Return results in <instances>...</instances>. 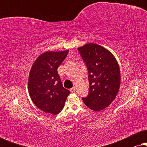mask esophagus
<instances>
[{
    "instance_id": "esophagus-1",
    "label": "esophagus",
    "mask_w": 147,
    "mask_h": 147,
    "mask_svg": "<svg viewBox=\"0 0 147 147\" xmlns=\"http://www.w3.org/2000/svg\"><path fill=\"white\" fill-rule=\"evenodd\" d=\"M75 91H76V88L75 87L72 88H71V89H70V92H75Z\"/></svg>"
}]
</instances>
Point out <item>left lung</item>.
Masks as SVG:
<instances>
[{"instance_id": "left-lung-1", "label": "left lung", "mask_w": 147, "mask_h": 147, "mask_svg": "<svg viewBox=\"0 0 147 147\" xmlns=\"http://www.w3.org/2000/svg\"><path fill=\"white\" fill-rule=\"evenodd\" d=\"M88 71L89 94L82 98L94 111L108 107L115 99L120 86L119 65L111 52L96 43L78 47Z\"/></svg>"}]
</instances>
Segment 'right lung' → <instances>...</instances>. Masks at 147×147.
<instances>
[{"label":"right lung","instance_id":"obj_1","mask_svg":"<svg viewBox=\"0 0 147 147\" xmlns=\"http://www.w3.org/2000/svg\"><path fill=\"white\" fill-rule=\"evenodd\" d=\"M69 50L46 51L40 55L30 70L28 90L32 101L42 111L59 114L70 92L63 88L57 68Z\"/></svg>","mask_w":147,"mask_h":147}]
</instances>
